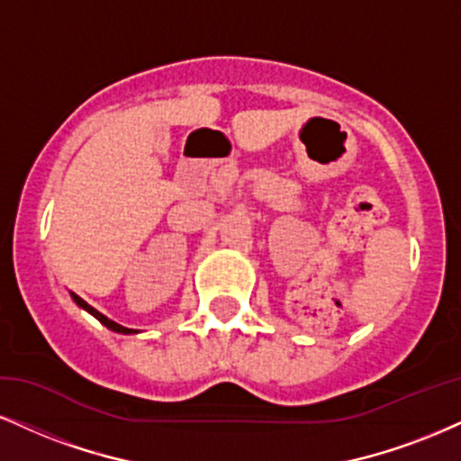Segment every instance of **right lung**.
<instances>
[{
    "label": "right lung",
    "instance_id": "1",
    "mask_svg": "<svg viewBox=\"0 0 461 461\" xmlns=\"http://www.w3.org/2000/svg\"><path fill=\"white\" fill-rule=\"evenodd\" d=\"M70 297H72L74 303L78 305V308H83L85 312H89V314H92L94 318H98V321L102 322V325H104L106 329H111V331H115V333H122V335H132V333H139V331H136V329H128V327L119 325V322H115V321H111V318H106L104 314H100V312L95 310V308H92V305H89V303H85V301H83L81 297H78V294L70 293Z\"/></svg>",
    "mask_w": 461,
    "mask_h": 461
}]
</instances>
